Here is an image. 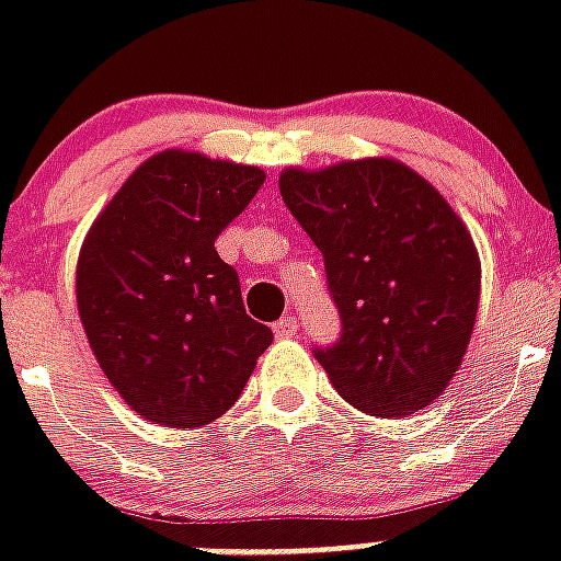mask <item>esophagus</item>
I'll return each instance as SVG.
<instances>
[{
    "mask_svg": "<svg viewBox=\"0 0 561 561\" xmlns=\"http://www.w3.org/2000/svg\"><path fill=\"white\" fill-rule=\"evenodd\" d=\"M299 320L297 317H282L279 323H273V334L276 337H297Z\"/></svg>",
    "mask_w": 561,
    "mask_h": 561,
    "instance_id": "34e87169",
    "label": "esophagus"
}]
</instances>
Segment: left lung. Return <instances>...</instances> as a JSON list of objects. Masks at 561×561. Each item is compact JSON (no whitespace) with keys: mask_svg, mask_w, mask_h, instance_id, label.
I'll use <instances>...</instances> for the list:
<instances>
[{"mask_svg":"<svg viewBox=\"0 0 561 561\" xmlns=\"http://www.w3.org/2000/svg\"><path fill=\"white\" fill-rule=\"evenodd\" d=\"M290 215L323 253L341 334L311 346L334 390L369 416H408L448 387L469 346L480 262L445 197L396 160L290 169Z\"/></svg>","mask_w":561,"mask_h":561,"instance_id":"1","label":"left lung"}]
</instances>
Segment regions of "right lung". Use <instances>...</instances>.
<instances>
[{"mask_svg": "<svg viewBox=\"0 0 561 561\" xmlns=\"http://www.w3.org/2000/svg\"><path fill=\"white\" fill-rule=\"evenodd\" d=\"M253 165L162 151L92 224L78 259V311L110 383L165 427L224 416L273 341L244 311L215 241L262 188Z\"/></svg>", "mask_w": 561, "mask_h": 561, "instance_id": "right-lung-1", "label": "right lung"}]
</instances>
